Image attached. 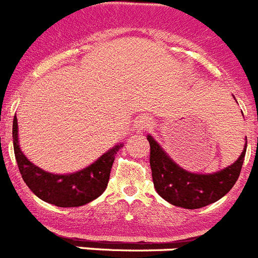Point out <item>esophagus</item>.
I'll use <instances>...</instances> for the list:
<instances>
[{
	"mask_svg": "<svg viewBox=\"0 0 258 258\" xmlns=\"http://www.w3.org/2000/svg\"><path fill=\"white\" fill-rule=\"evenodd\" d=\"M152 124H153L152 116L142 115L135 120L134 128H135V131H138V133H143V131H146V130L149 128Z\"/></svg>",
	"mask_w": 258,
	"mask_h": 258,
	"instance_id": "esophagus-1",
	"label": "esophagus"
}]
</instances>
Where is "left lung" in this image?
<instances>
[{
    "label": "left lung",
    "instance_id": "1",
    "mask_svg": "<svg viewBox=\"0 0 258 258\" xmlns=\"http://www.w3.org/2000/svg\"><path fill=\"white\" fill-rule=\"evenodd\" d=\"M147 139L156 191L173 206L189 210L205 207L226 196L239 178L246 152L245 138L243 152L233 164L215 173H192L179 166L152 136L147 135Z\"/></svg>",
    "mask_w": 258,
    "mask_h": 258
}]
</instances>
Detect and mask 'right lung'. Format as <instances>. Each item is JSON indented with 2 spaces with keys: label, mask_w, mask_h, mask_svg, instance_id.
Returning a JSON list of instances; mask_svg holds the SVG:
<instances>
[{
  "label": "right lung",
  "mask_w": 258,
  "mask_h": 258,
  "mask_svg": "<svg viewBox=\"0 0 258 258\" xmlns=\"http://www.w3.org/2000/svg\"><path fill=\"white\" fill-rule=\"evenodd\" d=\"M13 144L15 160L26 185L38 198L57 207H79L98 198L107 187L112 162L116 152L123 147V144H116L84 169L55 174L40 169L22 152L17 116L13 120Z\"/></svg>",
  "instance_id": "add662e5"
}]
</instances>
